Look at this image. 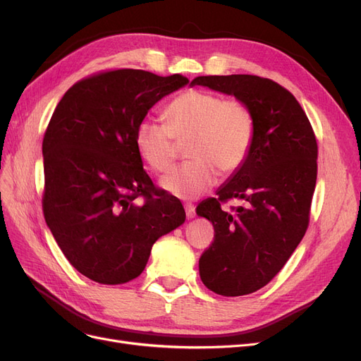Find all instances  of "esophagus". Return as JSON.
<instances>
[{"instance_id": "1", "label": "esophagus", "mask_w": 361, "mask_h": 361, "mask_svg": "<svg viewBox=\"0 0 361 361\" xmlns=\"http://www.w3.org/2000/svg\"><path fill=\"white\" fill-rule=\"evenodd\" d=\"M185 214H187V218H188V220H191V218H194V216H195L194 204H191V203H187V204H185Z\"/></svg>"}]
</instances>
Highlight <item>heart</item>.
I'll return each mask as SVG.
<instances>
[{"instance_id":"1","label":"heart","mask_w":361,"mask_h":361,"mask_svg":"<svg viewBox=\"0 0 361 361\" xmlns=\"http://www.w3.org/2000/svg\"><path fill=\"white\" fill-rule=\"evenodd\" d=\"M166 122L140 120L134 143L140 158L157 171H167L178 155V143L188 141L187 164L159 180L162 190L182 200L200 197L214 187L218 171L231 174L243 166L255 138L250 108L236 99L203 90L179 94L166 108Z\"/></svg>"}]
</instances>
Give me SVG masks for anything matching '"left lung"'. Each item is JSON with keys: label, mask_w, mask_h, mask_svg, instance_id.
<instances>
[{"label": "left lung", "mask_w": 361, "mask_h": 361, "mask_svg": "<svg viewBox=\"0 0 361 361\" xmlns=\"http://www.w3.org/2000/svg\"><path fill=\"white\" fill-rule=\"evenodd\" d=\"M235 96L255 118L243 166L197 206L214 226V243L199 260L203 285L224 297L256 292L274 279L307 231L318 173V145L293 94L256 75L197 76L190 84ZM244 200L233 214L220 201Z\"/></svg>", "instance_id": "1"}]
</instances>
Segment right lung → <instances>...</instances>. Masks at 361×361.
I'll return each mask as SVG.
<instances>
[{"mask_svg": "<svg viewBox=\"0 0 361 361\" xmlns=\"http://www.w3.org/2000/svg\"><path fill=\"white\" fill-rule=\"evenodd\" d=\"M188 82L138 69L97 73L72 85L51 117L43 214L71 265L93 281L138 277L157 239L185 223L182 203L145 171L134 133L152 106Z\"/></svg>", "mask_w": 361, "mask_h": 361, "instance_id": "obj_1", "label": "right lung"}]
</instances>
